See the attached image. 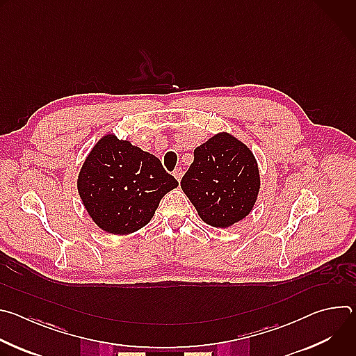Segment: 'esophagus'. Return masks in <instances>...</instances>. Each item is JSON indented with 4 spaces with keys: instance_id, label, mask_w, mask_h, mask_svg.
<instances>
[{
    "instance_id": "34e87169",
    "label": "esophagus",
    "mask_w": 356,
    "mask_h": 356,
    "mask_svg": "<svg viewBox=\"0 0 356 356\" xmlns=\"http://www.w3.org/2000/svg\"><path fill=\"white\" fill-rule=\"evenodd\" d=\"M173 176H175V177H176V180L180 183V180H181V177H183V170H181L180 168L175 169V172H173Z\"/></svg>"
}]
</instances>
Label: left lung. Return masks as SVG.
I'll list each match as a JSON object with an SVG mask.
<instances>
[{"label":"left lung","instance_id":"left-lung-1","mask_svg":"<svg viewBox=\"0 0 356 356\" xmlns=\"http://www.w3.org/2000/svg\"><path fill=\"white\" fill-rule=\"evenodd\" d=\"M180 186L202 221L229 228L255 207L261 175L252 150L234 135L218 132L194 149Z\"/></svg>","mask_w":356,"mask_h":356}]
</instances>
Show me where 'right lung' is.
Here are the masks:
<instances>
[{
    "label": "right lung",
    "mask_w": 356,
    "mask_h": 356,
    "mask_svg": "<svg viewBox=\"0 0 356 356\" xmlns=\"http://www.w3.org/2000/svg\"><path fill=\"white\" fill-rule=\"evenodd\" d=\"M177 186L155 155L114 134L98 139L77 176L86 211L98 228L113 235L145 227L165 194Z\"/></svg>",
    "instance_id": "right-lung-1"
}]
</instances>
